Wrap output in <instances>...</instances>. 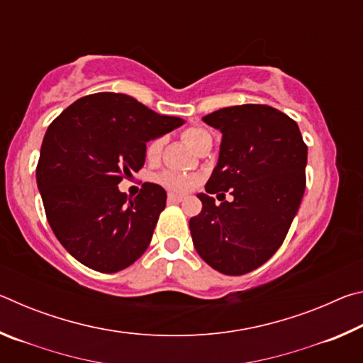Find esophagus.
Instances as JSON below:
<instances>
[{
	"label": "esophagus",
	"mask_w": 363,
	"mask_h": 363,
	"mask_svg": "<svg viewBox=\"0 0 363 363\" xmlns=\"http://www.w3.org/2000/svg\"><path fill=\"white\" fill-rule=\"evenodd\" d=\"M184 196L182 195H177V194H168V200L173 201V203H179V201H182Z\"/></svg>",
	"instance_id": "1"
}]
</instances>
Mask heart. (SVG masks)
<instances>
[{"mask_svg":"<svg viewBox=\"0 0 363 363\" xmlns=\"http://www.w3.org/2000/svg\"><path fill=\"white\" fill-rule=\"evenodd\" d=\"M203 134H206V131L201 130V128H187V130H184L182 133V139L184 143L194 149L196 140L203 136ZM162 149H163L162 138L150 139L145 145V158L149 160V162H155V160H158L160 153H162ZM157 181L162 184L163 187L173 190V192H186V190H189L196 182L195 177L177 173V171H163L162 174L157 176Z\"/></svg>","mask_w":363,"mask_h":363,"instance_id":"1","label":"heart"}]
</instances>
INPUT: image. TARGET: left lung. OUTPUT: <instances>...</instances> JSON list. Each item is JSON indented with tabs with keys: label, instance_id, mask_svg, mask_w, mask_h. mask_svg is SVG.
<instances>
[{
	"label": "left lung",
	"instance_id": "left-lung-1",
	"mask_svg": "<svg viewBox=\"0 0 363 363\" xmlns=\"http://www.w3.org/2000/svg\"><path fill=\"white\" fill-rule=\"evenodd\" d=\"M201 120L223 140L206 194H199L203 208L189 220L194 247L220 274H248L274 256L296 216L307 145L296 121L262 104L219 108ZM229 189L233 202L213 203V193Z\"/></svg>",
	"mask_w": 363,
	"mask_h": 363
}]
</instances>
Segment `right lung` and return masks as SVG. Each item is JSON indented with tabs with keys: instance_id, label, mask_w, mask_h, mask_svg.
Here are the masks:
<instances>
[{
	"instance_id": "add662e5",
	"label": "right lung",
	"mask_w": 363,
	"mask_h": 363,
	"mask_svg": "<svg viewBox=\"0 0 363 363\" xmlns=\"http://www.w3.org/2000/svg\"><path fill=\"white\" fill-rule=\"evenodd\" d=\"M182 123L131 96L96 93L73 102L49 125L36 182L54 235L77 261L113 274L144 255L167 192L145 182L130 199L118 184L144 167L147 140Z\"/></svg>"
}]
</instances>
